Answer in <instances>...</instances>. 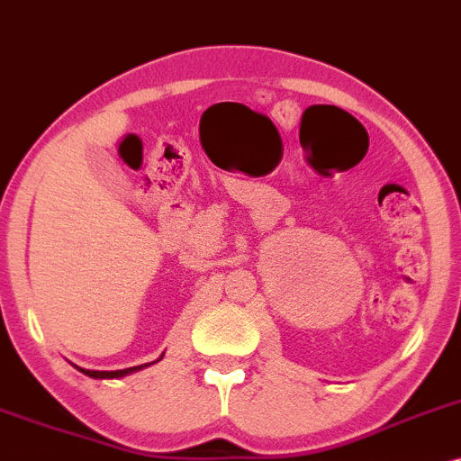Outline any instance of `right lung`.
<instances>
[{"instance_id": "add662e5", "label": "right lung", "mask_w": 461, "mask_h": 461, "mask_svg": "<svg viewBox=\"0 0 461 461\" xmlns=\"http://www.w3.org/2000/svg\"><path fill=\"white\" fill-rule=\"evenodd\" d=\"M163 359V355L158 357L157 361H161ZM157 361H152V364H157ZM149 364H143V366H132V368H123V370H111V372H106V370H85V368H76L82 372V375H86V376H91V379H119V376H126V375H132V372H137V370H143V368H148Z\"/></svg>"}]
</instances>
